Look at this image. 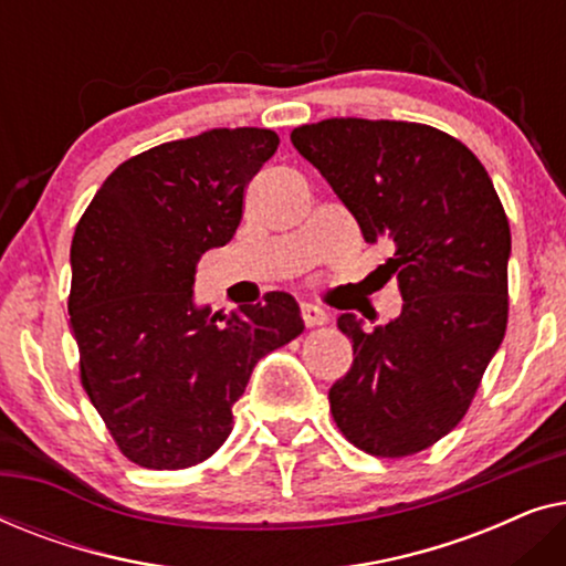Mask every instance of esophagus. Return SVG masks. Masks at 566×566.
<instances>
[{"label":"esophagus","instance_id":"34e87169","mask_svg":"<svg viewBox=\"0 0 566 566\" xmlns=\"http://www.w3.org/2000/svg\"><path fill=\"white\" fill-rule=\"evenodd\" d=\"M301 319H304L306 327H322V324L329 322V316L316 304H301Z\"/></svg>","mask_w":566,"mask_h":566}]
</instances>
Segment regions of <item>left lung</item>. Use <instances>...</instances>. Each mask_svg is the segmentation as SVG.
<instances>
[{
    "instance_id": "1",
    "label": "left lung",
    "mask_w": 566,
    "mask_h": 566,
    "mask_svg": "<svg viewBox=\"0 0 566 566\" xmlns=\"http://www.w3.org/2000/svg\"><path fill=\"white\" fill-rule=\"evenodd\" d=\"M291 142L363 239L391 247L384 270L405 298L374 332L339 314L355 358L329 389L332 417L370 455L420 453L461 422L505 337V208L482 161L422 123L327 118L293 128Z\"/></svg>"
}]
</instances>
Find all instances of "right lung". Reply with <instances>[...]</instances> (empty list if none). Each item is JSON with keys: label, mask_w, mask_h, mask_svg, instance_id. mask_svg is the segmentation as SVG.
<instances>
[{"label": "right lung", "mask_w": 566, "mask_h": 566, "mask_svg": "<svg viewBox=\"0 0 566 566\" xmlns=\"http://www.w3.org/2000/svg\"><path fill=\"white\" fill-rule=\"evenodd\" d=\"M275 130L213 128L136 154L95 192L72 239L69 316L82 386L126 459L188 469L223 446L252 368L304 332L296 298L229 316L192 298L203 252L242 221Z\"/></svg>", "instance_id": "right-lung-1"}]
</instances>
